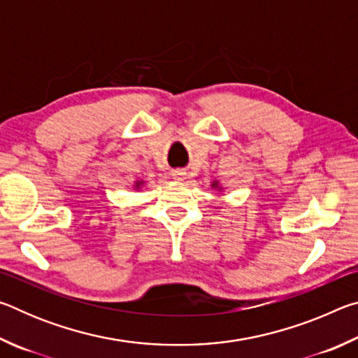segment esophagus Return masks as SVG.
<instances>
[{"instance_id":"1","label":"esophagus","mask_w":358,"mask_h":358,"mask_svg":"<svg viewBox=\"0 0 358 358\" xmlns=\"http://www.w3.org/2000/svg\"><path fill=\"white\" fill-rule=\"evenodd\" d=\"M172 178L175 181H183L186 178V172L183 169H177V171H172Z\"/></svg>"}]
</instances>
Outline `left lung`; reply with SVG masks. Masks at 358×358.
Segmentation results:
<instances>
[{"mask_svg":"<svg viewBox=\"0 0 358 358\" xmlns=\"http://www.w3.org/2000/svg\"><path fill=\"white\" fill-rule=\"evenodd\" d=\"M211 187H213V189H222V186L220 185V181H217V180H215V181H211Z\"/></svg>","mask_w":358,"mask_h":358,"instance_id":"8db88e82","label":"left lung"}]
</instances>
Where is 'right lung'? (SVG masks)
<instances>
[{
	"mask_svg": "<svg viewBox=\"0 0 358 358\" xmlns=\"http://www.w3.org/2000/svg\"><path fill=\"white\" fill-rule=\"evenodd\" d=\"M142 186H143V180H137L136 183H134V187H136V189H141Z\"/></svg>",
	"mask_w": 358,
	"mask_h": 358,
	"instance_id": "right-lung-1",
	"label": "right lung"
}]
</instances>
